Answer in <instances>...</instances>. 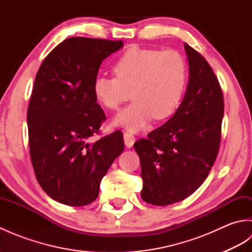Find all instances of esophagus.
<instances>
[{
    "label": "esophagus",
    "mask_w": 252,
    "mask_h": 252,
    "mask_svg": "<svg viewBox=\"0 0 252 252\" xmlns=\"http://www.w3.org/2000/svg\"><path fill=\"white\" fill-rule=\"evenodd\" d=\"M123 138H125V144L126 147H132L133 144L135 142V137L134 135L132 134V133L129 132H125V134H123Z\"/></svg>",
    "instance_id": "esophagus-1"
}]
</instances>
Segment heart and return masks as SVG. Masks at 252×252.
Here are the masks:
<instances>
[{"mask_svg": "<svg viewBox=\"0 0 252 252\" xmlns=\"http://www.w3.org/2000/svg\"><path fill=\"white\" fill-rule=\"evenodd\" d=\"M116 77H98L93 84L95 99L118 110L130 97L134 100L117 116L115 123L130 131L143 129L154 117L165 119L178 109L189 81V65L176 51L132 46L112 66Z\"/></svg>", "mask_w": 252, "mask_h": 252, "instance_id": "obj_1", "label": "heart"}]
</instances>
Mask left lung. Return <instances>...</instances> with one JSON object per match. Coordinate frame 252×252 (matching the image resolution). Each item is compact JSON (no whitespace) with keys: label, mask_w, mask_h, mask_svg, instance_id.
<instances>
[{"label":"left lung","mask_w":252,"mask_h":252,"mask_svg":"<svg viewBox=\"0 0 252 252\" xmlns=\"http://www.w3.org/2000/svg\"><path fill=\"white\" fill-rule=\"evenodd\" d=\"M189 81L170 119L134 143L143 180L141 196L155 206L185 199L199 187L215 163L221 143L223 93L201 54L184 44Z\"/></svg>","instance_id":"1"}]
</instances>
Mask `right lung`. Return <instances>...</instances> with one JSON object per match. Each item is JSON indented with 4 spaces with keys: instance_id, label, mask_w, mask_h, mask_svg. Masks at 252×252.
Wrapping results in <instances>:
<instances>
[{
    "instance_id": "obj_1",
    "label": "right lung",
    "mask_w": 252,
    "mask_h": 252,
    "mask_svg": "<svg viewBox=\"0 0 252 252\" xmlns=\"http://www.w3.org/2000/svg\"><path fill=\"white\" fill-rule=\"evenodd\" d=\"M122 45L121 40L69 37L37 70L27 112L31 163L43 190L63 205L93 202L125 149L121 131L88 142L106 120L93 94L99 66Z\"/></svg>"
}]
</instances>
